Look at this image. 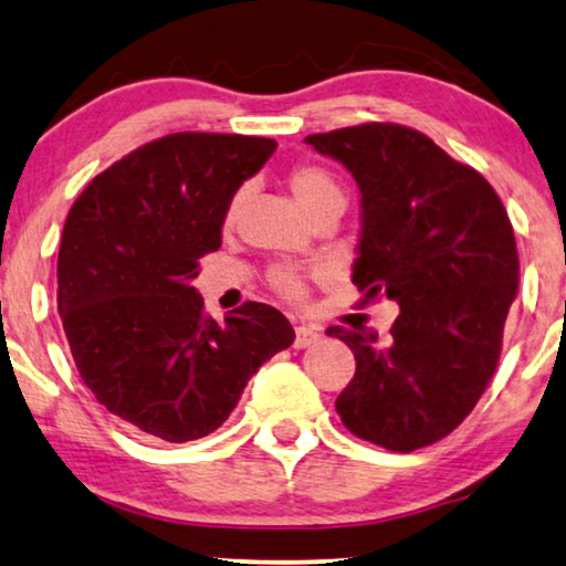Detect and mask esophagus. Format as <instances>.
Returning <instances> with one entry per match:
<instances>
[{"label":"esophagus","instance_id":"34e87169","mask_svg":"<svg viewBox=\"0 0 566 566\" xmlns=\"http://www.w3.org/2000/svg\"><path fill=\"white\" fill-rule=\"evenodd\" d=\"M319 337H322L319 329L308 327V324H301V327H296V339H293V347H298V350H304V347L314 345Z\"/></svg>","mask_w":566,"mask_h":566}]
</instances>
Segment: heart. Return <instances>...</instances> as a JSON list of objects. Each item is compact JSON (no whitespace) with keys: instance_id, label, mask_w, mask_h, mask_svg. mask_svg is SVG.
<instances>
[{"instance_id":"heart-1","label":"heart","mask_w":566,"mask_h":566,"mask_svg":"<svg viewBox=\"0 0 566 566\" xmlns=\"http://www.w3.org/2000/svg\"><path fill=\"white\" fill-rule=\"evenodd\" d=\"M285 182H289L293 198L298 200V206L304 208L312 221L316 216L327 211H343L345 190L329 169H324L319 165H298L291 169ZM242 200L244 192H237V196L231 198V203L227 208V223L237 221ZM270 285H273L277 293H283L285 298H304L306 293L304 281H301L296 273H291V270H273V273H270Z\"/></svg>"}]
</instances>
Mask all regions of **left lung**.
<instances>
[{
	"label": "left lung",
	"instance_id": "8db88e82",
	"mask_svg": "<svg viewBox=\"0 0 566 566\" xmlns=\"http://www.w3.org/2000/svg\"><path fill=\"white\" fill-rule=\"evenodd\" d=\"M360 190L353 283L397 301L391 337L329 327L355 355L335 407L353 436L409 453L467 420L502 350L517 296L513 223L490 182L420 130L363 123L306 136Z\"/></svg>",
	"mask_w": 566,
	"mask_h": 566
}]
</instances>
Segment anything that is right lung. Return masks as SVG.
I'll list each match as a JSON object with an SVG mask.
<instances>
[{
  "instance_id": "1",
  "label": "right lung",
  "mask_w": 566,
  "mask_h": 566,
  "mask_svg": "<svg viewBox=\"0 0 566 566\" xmlns=\"http://www.w3.org/2000/svg\"><path fill=\"white\" fill-rule=\"evenodd\" d=\"M273 138L169 134L99 172L66 216L59 314L82 381L107 412L167 443L221 428L291 322L247 301L223 324L192 289L227 208Z\"/></svg>"
}]
</instances>
